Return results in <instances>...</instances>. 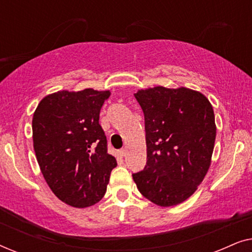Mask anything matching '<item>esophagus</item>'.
<instances>
[{"label":"esophagus","mask_w":252,"mask_h":252,"mask_svg":"<svg viewBox=\"0 0 252 252\" xmlns=\"http://www.w3.org/2000/svg\"><path fill=\"white\" fill-rule=\"evenodd\" d=\"M125 155H126V150L122 149V150L117 151V157H118V158H123L124 156H125Z\"/></svg>","instance_id":"1"}]
</instances>
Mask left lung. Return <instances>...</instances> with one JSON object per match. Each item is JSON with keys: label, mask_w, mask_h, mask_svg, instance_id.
I'll return each instance as SVG.
<instances>
[{"label": "left lung", "mask_w": 252, "mask_h": 252, "mask_svg": "<svg viewBox=\"0 0 252 252\" xmlns=\"http://www.w3.org/2000/svg\"><path fill=\"white\" fill-rule=\"evenodd\" d=\"M144 113L147 165L133 174L139 191L159 206L180 204L208 173L217 127L206 96L186 87L140 89Z\"/></svg>", "instance_id": "left-lung-1"}]
</instances>
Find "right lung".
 Here are the masks:
<instances>
[{
    "instance_id": "add662e5",
    "label": "right lung",
    "mask_w": 252,
    "mask_h": 252,
    "mask_svg": "<svg viewBox=\"0 0 252 252\" xmlns=\"http://www.w3.org/2000/svg\"><path fill=\"white\" fill-rule=\"evenodd\" d=\"M110 91H60L33 115V147L41 173L62 202L87 208L101 201L117 160L98 124Z\"/></svg>"
}]
</instances>
